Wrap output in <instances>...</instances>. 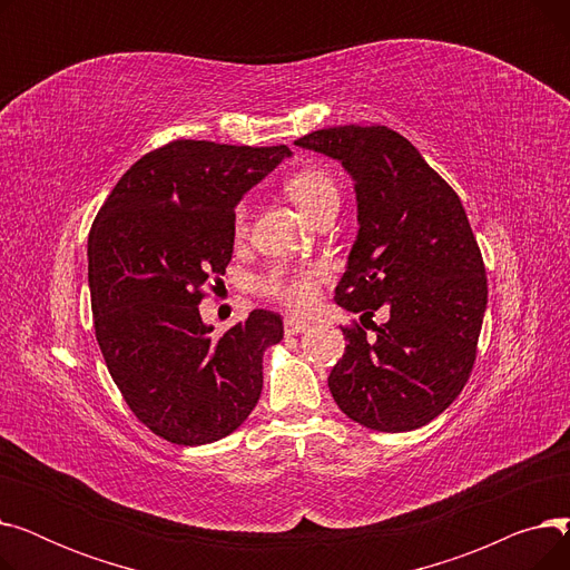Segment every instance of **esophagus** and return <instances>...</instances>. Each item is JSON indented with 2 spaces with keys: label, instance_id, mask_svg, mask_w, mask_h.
Returning <instances> with one entry per match:
<instances>
[{
  "label": "esophagus",
  "instance_id": "obj_1",
  "mask_svg": "<svg viewBox=\"0 0 570 570\" xmlns=\"http://www.w3.org/2000/svg\"><path fill=\"white\" fill-rule=\"evenodd\" d=\"M309 327V323L307 321H303V318H295V316H288L286 321H284V333L291 337V335H301V333H305Z\"/></svg>",
  "mask_w": 570,
  "mask_h": 570
}]
</instances>
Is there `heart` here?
<instances>
[{
	"label": "heart",
	"mask_w": 570,
	"mask_h": 570,
	"mask_svg": "<svg viewBox=\"0 0 570 570\" xmlns=\"http://www.w3.org/2000/svg\"><path fill=\"white\" fill-rule=\"evenodd\" d=\"M286 196L297 205L301 213L312 219L327 205H340V191L335 179L321 168H301L286 177ZM247 230V205L239 203L233 213V233L245 235ZM325 279V269L321 265H277L258 282L263 295L273 297L286 309L305 312L314 305L321 282Z\"/></svg>",
	"instance_id": "obj_1"
}]
</instances>
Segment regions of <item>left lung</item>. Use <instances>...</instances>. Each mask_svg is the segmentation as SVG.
Listing matches in <instances>:
<instances>
[{
    "instance_id": "1",
    "label": "left lung",
    "mask_w": 570,
    "mask_h": 570,
    "mask_svg": "<svg viewBox=\"0 0 570 570\" xmlns=\"http://www.w3.org/2000/svg\"><path fill=\"white\" fill-rule=\"evenodd\" d=\"M342 164L357 235L335 303L387 323L361 325L327 385L337 406L376 432H411L455 402L471 374L488 307L481 249L460 196L397 131L331 127L295 140Z\"/></svg>"
}]
</instances>
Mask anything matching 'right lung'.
Here are the masks:
<instances>
[{"label": "right lung", "mask_w": 570, "mask_h": 570, "mask_svg": "<svg viewBox=\"0 0 570 570\" xmlns=\"http://www.w3.org/2000/svg\"><path fill=\"white\" fill-rule=\"evenodd\" d=\"M291 157L286 145L173 140L138 159L87 239L99 348L138 421L177 445L213 443L247 421L263 353L282 318L254 309L222 337L198 312L203 286L233 254V213Z\"/></svg>", "instance_id": "right-lung-1"}]
</instances>
